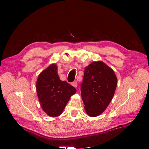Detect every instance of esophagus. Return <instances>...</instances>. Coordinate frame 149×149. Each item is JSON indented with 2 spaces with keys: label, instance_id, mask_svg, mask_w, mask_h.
<instances>
[{
  "label": "esophagus",
  "instance_id": "1",
  "mask_svg": "<svg viewBox=\"0 0 149 149\" xmlns=\"http://www.w3.org/2000/svg\"><path fill=\"white\" fill-rule=\"evenodd\" d=\"M71 85L73 86H74V88H76L78 86V83H77V81H74L71 83Z\"/></svg>",
  "mask_w": 149,
  "mask_h": 149
}]
</instances>
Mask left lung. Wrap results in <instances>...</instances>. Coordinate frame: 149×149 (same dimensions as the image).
I'll list each match as a JSON object with an SVG mask.
<instances>
[{
  "label": "left lung",
  "instance_id": "obj_1",
  "mask_svg": "<svg viewBox=\"0 0 149 149\" xmlns=\"http://www.w3.org/2000/svg\"><path fill=\"white\" fill-rule=\"evenodd\" d=\"M118 79L114 71L102 61L93 62L84 70L81 94L88 116L104 111L114 96Z\"/></svg>",
  "mask_w": 149,
  "mask_h": 149
}]
</instances>
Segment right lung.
Masks as SVG:
<instances>
[{"label": "right lung", "mask_w": 149, "mask_h": 149, "mask_svg": "<svg viewBox=\"0 0 149 149\" xmlns=\"http://www.w3.org/2000/svg\"><path fill=\"white\" fill-rule=\"evenodd\" d=\"M37 92L43 110L51 117L59 116L76 89L66 81L60 80L55 64L49 65L38 76Z\"/></svg>", "instance_id": "obj_1"}]
</instances>
